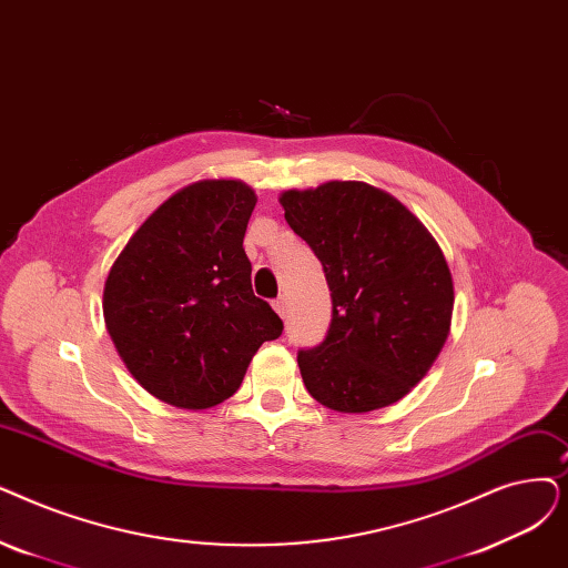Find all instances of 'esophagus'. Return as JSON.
Here are the masks:
<instances>
[{
  "label": "esophagus",
  "mask_w": 568,
  "mask_h": 568,
  "mask_svg": "<svg viewBox=\"0 0 568 568\" xmlns=\"http://www.w3.org/2000/svg\"><path fill=\"white\" fill-rule=\"evenodd\" d=\"M274 308H276V313H278L281 317H285V315H287V300H285V297H278V300L274 302Z\"/></svg>",
  "instance_id": "34e87169"
}]
</instances>
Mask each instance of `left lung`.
<instances>
[{
    "mask_svg": "<svg viewBox=\"0 0 568 568\" xmlns=\"http://www.w3.org/2000/svg\"><path fill=\"white\" fill-rule=\"evenodd\" d=\"M281 204L332 292L327 336L297 353L308 394L338 413L399 402L450 332L455 292L438 243L392 194L359 181L287 190Z\"/></svg>",
    "mask_w": 568,
    "mask_h": 568,
    "instance_id": "obj_1",
    "label": "left lung"
}]
</instances>
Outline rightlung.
<instances>
[{
	"label": "right lung",
	"mask_w": 568,
	"mask_h": 568,
	"mask_svg": "<svg viewBox=\"0 0 568 568\" xmlns=\"http://www.w3.org/2000/svg\"><path fill=\"white\" fill-rule=\"evenodd\" d=\"M255 192L200 181L145 220L113 262L104 320L130 374L179 408H211L239 389L283 320L255 297L243 236Z\"/></svg>",
	"instance_id": "obj_1"
}]
</instances>
